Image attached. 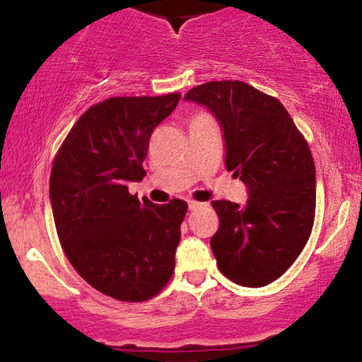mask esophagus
<instances>
[{
	"label": "esophagus",
	"mask_w": 362,
	"mask_h": 362,
	"mask_svg": "<svg viewBox=\"0 0 362 362\" xmlns=\"http://www.w3.org/2000/svg\"><path fill=\"white\" fill-rule=\"evenodd\" d=\"M204 206H206L204 202H197V201L187 202V209H189V211H197V209H201V207H204Z\"/></svg>",
	"instance_id": "esophagus-1"
}]
</instances>
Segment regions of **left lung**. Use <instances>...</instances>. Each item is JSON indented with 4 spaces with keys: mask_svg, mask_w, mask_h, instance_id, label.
<instances>
[{
    "mask_svg": "<svg viewBox=\"0 0 362 362\" xmlns=\"http://www.w3.org/2000/svg\"><path fill=\"white\" fill-rule=\"evenodd\" d=\"M185 100L219 122L227 171L249 194L244 206L212 201L219 216L211 239L217 267L237 285H269L290 269L313 227L316 171L308 143L276 98L245 82L202 83Z\"/></svg>",
    "mask_w": 362,
    "mask_h": 362,
    "instance_id": "left-lung-1",
    "label": "left lung"
}]
</instances>
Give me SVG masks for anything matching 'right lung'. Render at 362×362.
Wrapping results in <instances>:
<instances>
[{
    "label": "right lung",
    "instance_id": "add662e5",
    "mask_svg": "<svg viewBox=\"0 0 362 362\" xmlns=\"http://www.w3.org/2000/svg\"><path fill=\"white\" fill-rule=\"evenodd\" d=\"M180 93L112 97L88 108L54 160L49 197L59 240L77 274L120 301H145L175 270L187 204L128 192L146 176L150 136Z\"/></svg>",
    "mask_w": 362,
    "mask_h": 362
}]
</instances>
